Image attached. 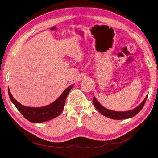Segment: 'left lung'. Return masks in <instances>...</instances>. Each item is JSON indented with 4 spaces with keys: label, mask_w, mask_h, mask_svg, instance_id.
<instances>
[{
    "label": "left lung",
    "mask_w": 158,
    "mask_h": 158,
    "mask_svg": "<svg viewBox=\"0 0 158 158\" xmlns=\"http://www.w3.org/2000/svg\"><path fill=\"white\" fill-rule=\"evenodd\" d=\"M148 96L145 98L144 101L136 108H134L132 110H128V111H124V112H119V111H114V110H111L109 109H107V108L102 106L96 99L95 97L93 98V102L95 106V107L98 110V111L102 114L103 116L107 117L110 119H128L130 118H132L134 116H136L138 113L140 112V110L143 109L145 102L147 99Z\"/></svg>",
    "instance_id": "left-lung-1"
}]
</instances>
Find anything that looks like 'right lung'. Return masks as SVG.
<instances>
[{
  "mask_svg": "<svg viewBox=\"0 0 158 158\" xmlns=\"http://www.w3.org/2000/svg\"><path fill=\"white\" fill-rule=\"evenodd\" d=\"M73 85L74 84L66 88L61 95L52 103L39 107H27L22 105L14 98L9 89H8V93L12 102L26 119L31 123H40L51 120L60 114L64 108L66 97Z\"/></svg>",
  "mask_w": 158,
  "mask_h": 158,
  "instance_id": "add662e5",
  "label": "right lung"
}]
</instances>
